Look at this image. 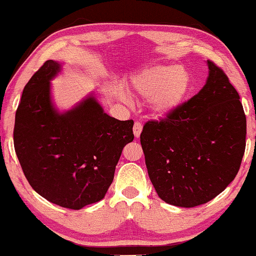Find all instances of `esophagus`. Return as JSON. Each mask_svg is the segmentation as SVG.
Returning a JSON list of instances; mask_svg holds the SVG:
<instances>
[{
    "instance_id": "esophagus-1",
    "label": "esophagus",
    "mask_w": 256,
    "mask_h": 256,
    "mask_svg": "<svg viewBox=\"0 0 256 256\" xmlns=\"http://www.w3.org/2000/svg\"><path fill=\"white\" fill-rule=\"evenodd\" d=\"M142 128H143L142 124H140V122H135V124H134V129H132V130H134L135 137H140V132H142Z\"/></svg>"
}]
</instances>
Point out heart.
<instances>
[{"label": "heart", "mask_w": 256, "mask_h": 256, "mask_svg": "<svg viewBox=\"0 0 256 256\" xmlns=\"http://www.w3.org/2000/svg\"><path fill=\"white\" fill-rule=\"evenodd\" d=\"M188 72L176 66H154L130 77V90L143 98H150L152 110L159 116L171 113L181 105L190 91Z\"/></svg>", "instance_id": "b5f03b06"}]
</instances>
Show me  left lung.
<instances>
[{
	"label": "left lung",
	"mask_w": 256,
	"mask_h": 256,
	"mask_svg": "<svg viewBox=\"0 0 256 256\" xmlns=\"http://www.w3.org/2000/svg\"><path fill=\"white\" fill-rule=\"evenodd\" d=\"M209 76L198 94L148 121L140 144L159 198L192 208L209 202L234 179L246 146V116L238 92L208 60Z\"/></svg>",
	"instance_id": "1"
}]
</instances>
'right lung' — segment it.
<instances>
[{
  "mask_svg": "<svg viewBox=\"0 0 256 256\" xmlns=\"http://www.w3.org/2000/svg\"><path fill=\"white\" fill-rule=\"evenodd\" d=\"M60 68L48 60L25 85L14 146L33 190L54 204L78 210L104 198L122 149L134 140V121L110 116L94 96L58 113L50 80Z\"/></svg>",
  "mask_w": 256,
  "mask_h": 256,
  "instance_id": "obj_1",
  "label": "right lung"
}]
</instances>
